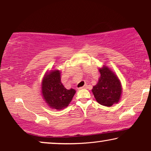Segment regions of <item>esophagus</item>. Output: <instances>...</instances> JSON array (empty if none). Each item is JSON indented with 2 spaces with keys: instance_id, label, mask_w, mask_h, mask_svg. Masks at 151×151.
Instances as JSON below:
<instances>
[{
  "instance_id": "34e87169",
  "label": "esophagus",
  "mask_w": 151,
  "mask_h": 151,
  "mask_svg": "<svg viewBox=\"0 0 151 151\" xmlns=\"http://www.w3.org/2000/svg\"><path fill=\"white\" fill-rule=\"evenodd\" d=\"M87 88V86H84L81 87V88H79V90H81V89H86Z\"/></svg>"
}]
</instances>
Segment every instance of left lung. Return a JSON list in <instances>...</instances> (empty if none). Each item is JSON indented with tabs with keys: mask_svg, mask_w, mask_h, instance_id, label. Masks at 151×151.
I'll use <instances>...</instances> for the list:
<instances>
[{
	"mask_svg": "<svg viewBox=\"0 0 151 151\" xmlns=\"http://www.w3.org/2000/svg\"><path fill=\"white\" fill-rule=\"evenodd\" d=\"M99 71L101 76L92 92L99 104L111 107L120 101L122 90L121 82L116 74L107 65L99 68Z\"/></svg>",
	"mask_w": 151,
	"mask_h": 151,
	"instance_id": "1",
	"label": "left lung"
}]
</instances>
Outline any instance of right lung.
Returning a JSON list of instances; mask_svg holds the SVG:
<instances>
[{
    "label": "right lung",
    "instance_id": "1",
    "mask_svg": "<svg viewBox=\"0 0 151 151\" xmlns=\"http://www.w3.org/2000/svg\"><path fill=\"white\" fill-rule=\"evenodd\" d=\"M41 92L48 107L52 109L61 110L69 105L76 90L65 88L61 81V71L51 70L46 72L44 76Z\"/></svg>",
    "mask_w": 151,
    "mask_h": 151
}]
</instances>
